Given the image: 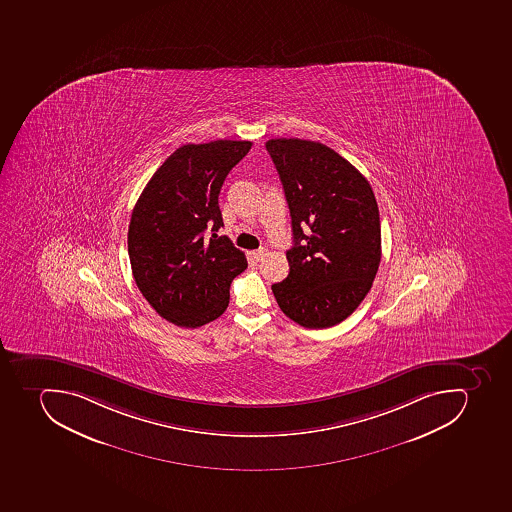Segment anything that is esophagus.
Segmentation results:
<instances>
[{
    "mask_svg": "<svg viewBox=\"0 0 512 512\" xmlns=\"http://www.w3.org/2000/svg\"><path fill=\"white\" fill-rule=\"evenodd\" d=\"M252 258H254L255 262H258V260H262L263 257H265L266 255V250L265 249H258V250H254V252H252Z\"/></svg>",
    "mask_w": 512,
    "mask_h": 512,
    "instance_id": "34e87169",
    "label": "esophagus"
}]
</instances>
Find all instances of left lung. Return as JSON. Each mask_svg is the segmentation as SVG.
Here are the masks:
<instances>
[{"mask_svg": "<svg viewBox=\"0 0 512 512\" xmlns=\"http://www.w3.org/2000/svg\"><path fill=\"white\" fill-rule=\"evenodd\" d=\"M292 218L289 274L273 284L284 315L303 328L342 323L373 286L381 220L368 180L334 149L299 138L266 141Z\"/></svg>", "mask_w": 512, "mask_h": 512, "instance_id": "left-lung-1", "label": "left lung"}]
</instances>
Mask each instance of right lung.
Here are the masks:
<instances>
[{
  "mask_svg": "<svg viewBox=\"0 0 512 512\" xmlns=\"http://www.w3.org/2000/svg\"><path fill=\"white\" fill-rule=\"evenodd\" d=\"M250 141L184 144L157 168L131 213L128 255L144 299L180 328H201L225 313L229 286L247 268L226 236L218 194ZM213 238L204 241V229Z\"/></svg>",
  "mask_w": 512,
  "mask_h": 512,
  "instance_id": "right-lung-1",
  "label": "right lung"
}]
</instances>
